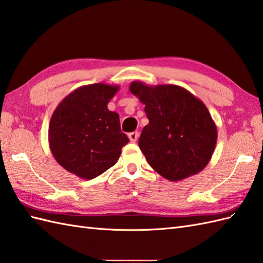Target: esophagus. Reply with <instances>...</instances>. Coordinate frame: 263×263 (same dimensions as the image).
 <instances>
[{
    "instance_id": "1",
    "label": "esophagus",
    "mask_w": 263,
    "mask_h": 263,
    "mask_svg": "<svg viewBox=\"0 0 263 263\" xmlns=\"http://www.w3.org/2000/svg\"><path fill=\"white\" fill-rule=\"evenodd\" d=\"M138 136H139V133L138 132H133V133L128 134V137H129L132 143H135L137 139H138Z\"/></svg>"
}]
</instances>
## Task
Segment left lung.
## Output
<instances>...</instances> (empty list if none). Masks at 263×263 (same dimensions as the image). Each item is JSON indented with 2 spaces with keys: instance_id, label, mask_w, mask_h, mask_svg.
I'll use <instances>...</instances> for the list:
<instances>
[{
  "instance_id": "8db88e82",
  "label": "left lung",
  "mask_w": 263,
  "mask_h": 263,
  "mask_svg": "<svg viewBox=\"0 0 263 263\" xmlns=\"http://www.w3.org/2000/svg\"><path fill=\"white\" fill-rule=\"evenodd\" d=\"M129 91L145 104L148 125L138 146L148 164L170 181L199 173L217 142V128L207 107L184 87L147 85L134 81Z\"/></svg>"
}]
</instances>
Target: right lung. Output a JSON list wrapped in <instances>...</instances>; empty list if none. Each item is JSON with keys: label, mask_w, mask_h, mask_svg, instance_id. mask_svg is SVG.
Returning <instances> with one entry per match:
<instances>
[{"label": "right lung", "mask_w": 263, "mask_h": 263, "mask_svg": "<svg viewBox=\"0 0 263 263\" xmlns=\"http://www.w3.org/2000/svg\"><path fill=\"white\" fill-rule=\"evenodd\" d=\"M118 85H83L64 98L52 114L49 147L58 164L91 180L114 166L129 139L120 129L119 115L108 103Z\"/></svg>", "instance_id": "right-lung-1"}]
</instances>
